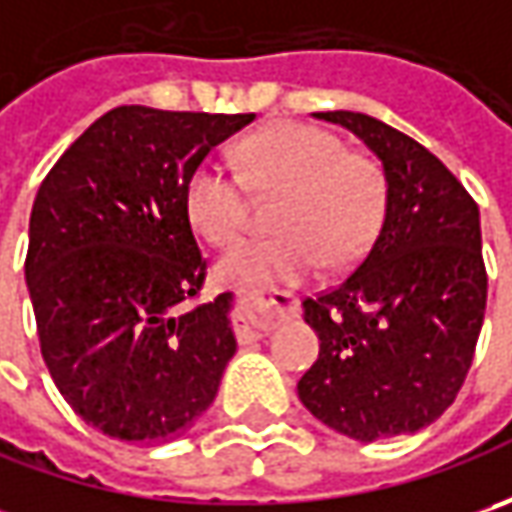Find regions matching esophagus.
Instances as JSON below:
<instances>
[{"instance_id": "34e87169", "label": "esophagus", "mask_w": 512, "mask_h": 512, "mask_svg": "<svg viewBox=\"0 0 512 512\" xmlns=\"http://www.w3.org/2000/svg\"><path fill=\"white\" fill-rule=\"evenodd\" d=\"M245 313L236 322V333L242 342H250L262 333H270L276 325H282L285 319H290L296 313L299 302L287 293H245Z\"/></svg>"}]
</instances>
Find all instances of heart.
<instances>
[{
	"mask_svg": "<svg viewBox=\"0 0 512 512\" xmlns=\"http://www.w3.org/2000/svg\"><path fill=\"white\" fill-rule=\"evenodd\" d=\"M236 170L205 159L185 182V210L210 245H230L250 219V193L279 196L267 239L219 259V279L245 290L299 285L319 267L356 265L384 216V176L373 159L344 153L339 136L302 122L259 130L236 145Z\"/></svg>",
	"mask_w": 512,
	"mask_h": 512,
	"instance_id": "b5f03b06",
	"label": "heart"
}]
</instances>
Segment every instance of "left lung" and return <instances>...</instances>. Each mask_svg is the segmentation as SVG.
<instances>
[{
	"label": "left lung",
	"instance_id": "obj_1",
	"mask_svg": "<svg viewBox=\"0 0 512 512\" xmlns=\"http://www.w3.org/2000/svg\"><path fill=\"white\" fill-rule=\"evenodd\" d=\"M356 133L384 170V219L362 265L305 299L319 359L299 399L356 442L416 433L453 404L487 305L479 205L442 162L367 113H313Z\"/></svg>",
	"mask_w": 512,
	"mask_h": 512
}]
</instances>
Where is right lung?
I'll use <instances>...</instances> for the list:
<instances>
[{
  "instance_id": "right-lung-1",
  "label": "right lung",
  "mask_w": 512,
  "mask_h": 512,
  "mask_svg": "<svg viewBox=\"0 0 512 512\" xmlns=\"http://www.w3.org/2000/svg\"><path fill=\"white\" fill-rule=\"evenodd\" d=\"M253 119L122 105L39 185L25 282L42 359L73 413L110 439L168 442L216 399L236 353L233 296L187 307L207 262L185 182Z\"/></svg>"
}]
</instances>
